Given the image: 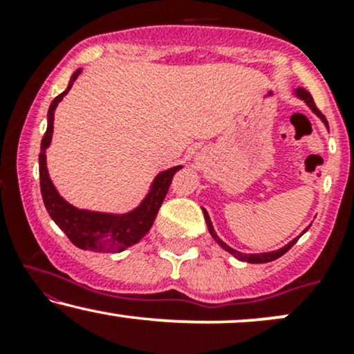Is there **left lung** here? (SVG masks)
Returning a JSON list of instances; mask_svg holds the SVG:
<instances>
[{"mask_svg": "<svg viewBox=\"0 0 354 354\" xmlns=\"http://www.w3.org/2000/svg\"><path fill=\"white\" fill-rule=\"evenodd\" d=\"M293 96H296V98H298V100H301L303 103L306 104V106L310 108L311 111L315 113V115L318 116L321 121H323V124L326 126V129H330V128H328V121H326V118H324L323 115H321V113H319V109L316 108L315 101H313V96L310 95V93L306 91V89H303V88H298V89H295V91H293ZM203 213H205V221H206V226H208V231H209L211 238H213L214 241H216L218 245L223 248V250H225V251H228V253H230L231 256H234V258L239 259V261H245V263H254V265H259V263H270V261H274V259H278L279 256H283L284 253H286V251L290 250V248L293 246L295 243L298 241V239L301 238L303 234L306 233V231L310 230V226H311V225H310V226H308V228H304V230H303V233L299 234V236H296L295 239H291V241L288 243V245L281 246V248H279V250H274V251H265V253H241V251H236V250H233V248L226 245V243L223 241V239L218 236V234H216V231H214V228H213V223H211V218H209L208 211H206L205 208H203Z\"/></svg>", "mask_w": 354, "mask_h": 354, "instance_id": "1", "label": "left lung"}]
</instances>
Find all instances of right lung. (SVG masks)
I'll use <instances>...</instances> for the list:
<instances>
[{
    "label": "right lung",
    "instance_id": "right-lung-1",
    "mask_svg": "<svg viewBox=\"0 0 354 354\" xmlns=\"http://www.w3.org/2000/svg\"><path fill=\"white\" fill-rule=\"evenodd\" d=\"M81 71L83 68H78L73 73L68 88L51 101L50 109H48V128L41 140V153H39L41 196L48 214L59 226V230L70 238L73 245L78 246L80 250L95 251V253H121L126 248L136 245L151 230L158 211L163 205L166 193L171 185L174 173L180 171L183 166L178 165L158 173L140 205L126 213L76 208L64 200L56 186L53 185L50 173H48L46 149L51 145L56 108H58L59 101L68 95Z\"/></svg>",
    "mask_w": 354,
    "mask_h": 354
}]
</instances>
